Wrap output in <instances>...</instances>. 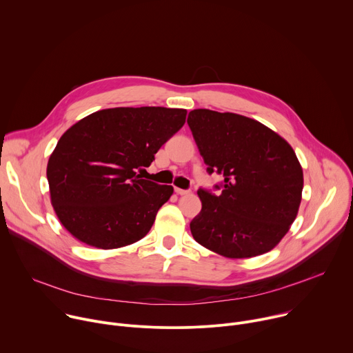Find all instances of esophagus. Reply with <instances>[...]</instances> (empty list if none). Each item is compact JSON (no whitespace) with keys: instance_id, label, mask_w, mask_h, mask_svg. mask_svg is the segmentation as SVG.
<instances>
[{"instance_id":"1","label":"esophagus","mask_w":353,"mask_h":353,"mask_svg":"<svg viewBox=\"0 0 353 353\" xmlns=\"http://www.w3.org/2000/svg\"><path fill=\"white\" fill-rule=\"evenodd\" d=\"M174 191L179 194V195H187V194H190V190H183V188H174Z\"/></svg>"}]
</instances>
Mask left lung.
Returning a JSON list of instances; mask_svg holds the SVG:
<instances>
[{
	"label": "left lung",
	"mask_w": 353,
	"mask_h": 353,
	"mask_svg": "<svg viewBox=\"0 0 353 353\" xmlns=\"http://www.w3.org/2000/svg\"><path fill=\"white\" fill-rule=\"evenodd\" d=\"M187 124L215 190L199 188L201 212L190 222L196 243L229 259L272 250L288 233L301 201L303 170L292 146L276 132L234 113L196 109Z\"/></svg>",
	"instance_id": "1"
}]
</instances>
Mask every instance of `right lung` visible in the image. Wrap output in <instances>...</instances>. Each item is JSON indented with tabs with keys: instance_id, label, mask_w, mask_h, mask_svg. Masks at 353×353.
Masks as SVG:
<instances>
[{
	"instance_id": "add662e5",
	"label": "right lung",
	"mask_w": 353,
	"mask_h": 353,
	"mask_svg": "<svg viewBox=\"0 0 353 353\" xmlns=\"http://www.w3.org/2000/svg\"><path fill=\"white\" fill-rule=\"evenodd\" d=\"M184 109L114 108L68 128L47 163L53 208L89 245L110 250L141 240L172 185L141 179L161 146L185 123Z\"/></svg>"
}]
</instances>
